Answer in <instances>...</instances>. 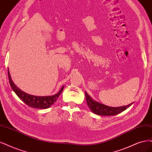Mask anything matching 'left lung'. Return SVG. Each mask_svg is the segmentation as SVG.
Masks as SVG:
<instances>
[{
  "instance_id": "8db88e82",
  "label": "left lung",
  "mask_w": 152,
  "mask_h": 152,
  "mask_svg": "<svg viewBox=\"0 0 152 152\" xmlns=\"http://www.w3.org/2000/svg\"><path fill=\"white\" fill-rule=\"evenodd\" d=\"M85 96L87 102V105L89 109L94 112V114L99 115H115L121 112H123L129 107L133 103L122 107H112L101 104L94 100L85 91Z\"/></svg>"
}]
</instances>
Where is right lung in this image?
Here are the masks:
<instances>
[{
    "mask_svg": "<svg viewBox=\"0 0 152 152\" xmlns=\"http://www.w3.org/2000/svg\"><path fill=\"white\" fill-rule=\"evenodd\" d=\"M8 77L9 83L12 90L15 92V94L24 103L30 106L32 108L35 109H45L49 108L54 103L56 102L57 99L61 95L62 91H63L64 87V86H62L61 89L59 90L56 94L52 95V96H35L28 94L22 91L21 89H19L16 85L14 84L12 81L11 77L9 73V69H8Z\"/></svg>",
    "mask_w": 152,
    "mask_h": 152,
    "instance_id": "obj_1",
    "label": "right lung"
}]
</instances>
